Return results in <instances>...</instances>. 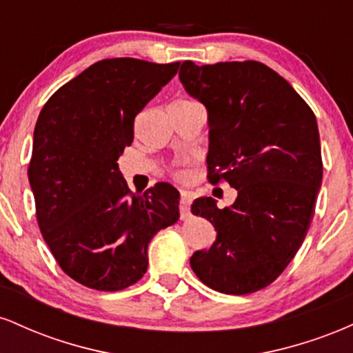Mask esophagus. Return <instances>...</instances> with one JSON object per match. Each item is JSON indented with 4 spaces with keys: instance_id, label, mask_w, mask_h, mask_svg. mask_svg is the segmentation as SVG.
<instances>
[{
    "instance_id": "34e87169",
    "label": "esophagus",
    "mask_w": 353,
    "mask_h": 353,
    "mask_svg": "<svg viewBox=\"0 0 353 353\" xmlns=\"http://www.w3.org/2000/svg\"><path fill=\"white\" fill-rule=\"evenodd\" d=\"M190 204H192V196H190V192H188V190H182L179 202L181 219H188L190 216Z\"/></svg>"
}]
</instances>
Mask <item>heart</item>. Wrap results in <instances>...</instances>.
<instances>
[{
	"label": "heart",
	"instance_id": "obj_1",
	"mask_svg": "<svg viewBox=\"0 0 353 353\" xmlns=\"http://www.w3.org/2000/svg\"><path fill=\"white\" fill-rule=\"evenodd\" d=\"M177 176H179V177H188V171H179V172H177Z\"/></svg>",
	"mask_w": 353,
	"mask_h": 353
}]
</instances>
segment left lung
<instances>
[{"label":"left lung","instance_id":"8db88e82","mask_svg":"<svg viewBox=\"0 0 353 353\" xmlns=\"http://www.w3.org/2000/svg\"><path fill=\"white\" fill-rule=\"evenodd\" d=\"M179 79L208 109L209 181L237 190L230 208L194 201L192 214L208 219L217 237L192 254L190 267L217 292H255L283 272L310 228L323 172L317 119L259 61H184Z\"/></svg>","mask_w":353,"mask_h":353}]
</instances>
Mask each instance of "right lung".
Wrapping results in <instances>:
<instances>
[{
  "instance_id": "obj_1",
  "label": "right lung",
  "mask_w": 353,
  "mask_h": 353,
  "mask_svg": "<svg viewBox=\"0 0 353 353\" xmlns=\"http://www.w3.org/2000/svg\"><path fill=\"white\" fill-rule=\"evenodd\" d=\"M177 68L98 61L61 86L36 121L28 168L36 219L61 269L89 289L136 283L151 239L179 219V190L159 182L132 194L117 165L134 139V117Z\"/></svg>"
}]
</instances>
